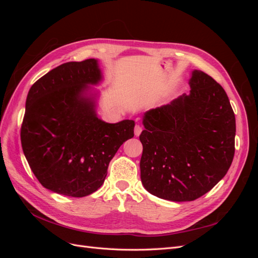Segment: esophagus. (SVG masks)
Here are the masks:
<instances>
[{
    "label": "esophagus",
    "instance_id": "34e87169",
    "mask_svg": "<svg viewBox=\"0 0 258 258\" xmlns=\"http://www.w3.org/2000/svg\"><path fill=\"white\" fill-rule=\"evenodd\" d=\"M141 132H142V127L140 126V124H137V126L135 127V135H136V137H139L140 135H141Z\"/></svg>",
    "mask_w": 258,
    "mask_h": 258
}]
</instances>
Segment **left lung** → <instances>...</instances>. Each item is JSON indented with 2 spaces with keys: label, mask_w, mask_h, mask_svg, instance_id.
<instances>
[{
  "label": "left lung",
  "mask_w": 258,
  "mask_h": 258,
  "mask_svg": "<svg viewBox=\"0 0 258 258\" xmlns=\"http://www.w3.org/2000/svg\"><path fill=\"white\" fill-rule=\"evenodd\" d=\"M190 92L147 111L140 136L145 189L170 201H192L226 175L235 155L236 118L227 93L195 70Z\"/></svg>",
  "instance_id": "left-lung-1"
}]
</instances>
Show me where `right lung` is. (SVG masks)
<instances>
[{"mask_svg": "<svg viewBox=\"0 0 258 258\" xmlns=\"http://www.w3.org/2000/svg\"><path fill=\"white\" fill-rule=\"evenodd\" d=\"M102 75L96 59L67 62L30 88L20 130L22 151L45 188L85 197L103 184L108 163L135 136V121L98 118L95 100L85 96Z\"/></svg>", "mask_w": 258, "mask_h": 258, "instance_id": "obj_1", "label": "right lung"}]
</instances>
